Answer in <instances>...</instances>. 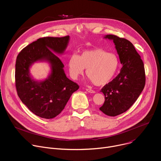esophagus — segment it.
Returning a JSON list of instances; mask_svg holds the SVG:
<instances>
[{
    "label": "esophagus",
    "mask_w": 161,
    "mask_h": 161,
    "mask_svg": "<svg viewBox=\"0 0 161 161\" xmlns=\"http://www.w3.org/2000/svg\"><path fill=\"white\" fill-rule=\"evenodd\" d=\"M86 90L88 92H89V93H95V92H95L94 90H92V89H90V88H86Z\"/></svg>",
    "instance_id": "obj_1"
}]
</instances>
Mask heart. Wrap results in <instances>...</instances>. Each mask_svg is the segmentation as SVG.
Returning <instances> with one entry per match:
<instances>
[{"label": "heart", "instance_id": "1", "mask_svg": "<svg viewBox=\"0 0 161 161\" xmlns=\"http://www.w3.org/2000/svg\"><path fill=\"white\" fill-rule=\"evenodd\" d=\"M67 65L71 77L77 80L86 69V76L97 86L108 83L116 75L119 67L118 57L101 48L83 52L80 55H72L68 59Z\"/></svg>", "mask_w": 161, "mask_h": 161}]
</instances>
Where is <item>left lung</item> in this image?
I'll return each instance as SVG.
<instances>
[{"mask_svg":"<svg viewBox=\"0 0 161 161\" xmlns=\"http://www.w3.org/2000/svg\"><path fill=\"white\" fill-rule=\"evenodd\" d=\"M104 38L113 41L123 65L116 78L102 88L105 101L99 109L115 117L128 110L140 96L145 85V71L140 55L129 41L112 34Z\"/></svg>","mask_w":161,"mask_h":161,"instance_id":"1","label":"left lung"}]
</instances>
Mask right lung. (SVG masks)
<instances>
[{"mask_svg":"<svg viewBox=\"0 0 161 161\" xmlns=\"http://www.w3.org/2000/svg\"><path fill=\"white\" fill-rule=\"evenodd\" d=\"M69 40V36L41 37L27 45L17 56L15 85L18 96L31 111L41 118L51 119L57 117L80 87L66 77L64 65L53 52L62 53ZM38 60H47L52 67L51 75L42 82L34 81L29 74L30 66Z\"/></svg>","mask_w":161,"mask_h":161,"instance_id":"right-lung-1","label":"right lung"}]
</instances>
